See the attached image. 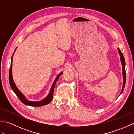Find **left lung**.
Segmentation results:
<instances>
[{
    "mask_svg": "<svg viewBox=\"0 0 134 134\" xmlns=\"http://www.w3.org/2000/svg\"><path fill=\"white\" fill-rule=\"evenodd\" d=\"M118 52L119 55H120V61H121V63L122 65V71H123V87H122V89H121V92L120 94V95L121 94V93H123L124 89V86H125V84H126V68H125V65H126V63H125V59L124 58V56L123 55V53L121 52V51L120 50V49L118 48ZM119 95V96H120Z\"/></svg>",
    "mask_w": 134,
    "mask_h": 134,
    "instance_id": "obj_1",
    "label": "left lung"
}]
</instances>
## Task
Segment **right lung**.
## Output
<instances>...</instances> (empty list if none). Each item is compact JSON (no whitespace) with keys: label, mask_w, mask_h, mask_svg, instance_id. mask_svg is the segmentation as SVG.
Returning <instances> with one entry per match:
<instances>
[{"label":"right lung","mask_w":134,"mask_h":134,"mask_svg":"<svg viewBox=\"0 0 134 134\" xmlns=\"http://www.w3.org/2000/svg\"><path fill=\"white\" fill-rule=\"evenodd\" d=\"M16 49L14 51V52L13 54L12 57H11V65H10V71H9V83L10 85V86L12 89L13 92L15 93L16 96L18 97L19 99H20L22 103H24L26 105H28V106H32V107H41V106H44V105H47L49 103H50L51 101H52V99L53 98V90H54V88H55V85L57 81L58 80V79L59 78L60 76H61V75L63 72V71L61 72L60 74L58 75V76H56L55 81H53V83L52 85V86H51V90L49 91V93L47 95L46 97H45L44 99H41L40 101H30L27 99L26 97H25L22 93L20 91L18 87H16V85L14 82L13 80V75H12V63H13V56L14 54L15 53Z\"/></svg>","instance_id":"add662e5"}]
</instances>
